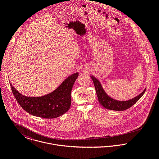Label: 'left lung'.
<instances>
[{
    "instance_id": "obj_1",
    "label": "left lung",
    "mask_w": 159,
    "mask_h": 159,
    "mask_svg": "<svg viewBox=\"0 0 159 159\" xmlns=\"http://www.w3.org/2000/svg\"><path fill=\"white\" fill-rule=\"evenodd\" d=\"M91 78L93 81L98 100L100 105L105 108L114 111H124L130 108L143 96L146 89L143 91L136 97L127 101H118L109 97L103 90L99 81L92 75Z\"/></svg>"
}]
</instances>
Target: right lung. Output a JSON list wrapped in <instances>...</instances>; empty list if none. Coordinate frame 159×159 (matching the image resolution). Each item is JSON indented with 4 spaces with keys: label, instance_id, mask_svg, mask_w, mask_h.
<instances>
[{
    "label": "right lung",
    "instance_id": "1",
    "mask_svg": "<svg viewBox=\"0 0 159 159\" xmlns=\"http://www.w3.org/2000/svg\"><path fill=\"white\" fill-rule=\"evenodd\" d=\"M78 73L69 76L54 91L39 97H28L16 91L10 83L12 92L24 110L35 116L52 119L66 113L71 105V92Z\"/></svg>",
    "mask_w": 159,
    "mask_h": 159
}]
</instances>
